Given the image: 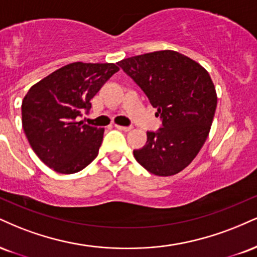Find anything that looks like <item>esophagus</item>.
I'll return each mask as SVG.
<instances>
[{"mask_svg": "<svg viewBox=\"0 0 257 257\" xmlns=\"http://www.w3.org/2000/svg\"><path fill=\"white\" fill-rule=\"evenodd\" d=\"M115 126L117 129H119V131H123V132H131L133 129L132 125L129 126H123V125H118V124H115Z\"/></svg>", "mask_w": 257, "mask_h": 257, "instance_id": "obj_1", "label": "esophagus"}]
</instances>
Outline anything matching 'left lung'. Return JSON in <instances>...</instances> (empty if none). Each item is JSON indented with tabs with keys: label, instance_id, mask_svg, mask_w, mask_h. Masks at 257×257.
Masks as SVG:
<instances>
[{
	"label": "left lung",
	"instance_id": "1",
	"mask_svg": "<svg viewBox=\"0 0 257 257\" xmlns=\"http://www.w3.org/2000/svg\"><path fill=\"white\" fill-rule=\"evenodd\" d=\"M117 64L144 91L162 119V128L147 132L146 145L134 150L135 159L153 175L178 174L200 152L217 109L208 72L172 50L124 58Z\"/></svg>",
	"mask_w": 257,
	"mask_h": 257
}]
</instances>
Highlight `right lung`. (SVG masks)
Listing matches in <instances>:
<instances>
[{"mask_svg":"<svg viewBox=\"0 0 257 257\" xmlns=\"http://www.w3.org/2000/svg\"><path fill=\"white\" fill-rule=\"evenodd\" d=\"M119 68L113 63L67 64L33 85L21 105L23 128L45 165L75 174L98 156L104 129L78 122L91 99Z\"/></svg>","mask_w":257,"mask_h":257,"instance_id":"add662e5","label":"right lung"}]
</instances>
